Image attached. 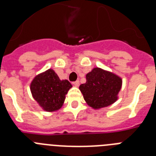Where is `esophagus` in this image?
<instances>
[{"mask_svg": "<svg viewBox=\"0 0 156 156\" xmlns=\"http://www.w3.org/2000/svg\"><path fill=\"white\" fill-rule=\"evenodd\" d=\"M73 85L75 87H79L80 86V82H79V80H76V81H75V82H73Z\"/></svg>", "mask_w": 156, "mask_h": 156, "instance_id": "esophagus-1", "label": "esophagus"}]
</instances>
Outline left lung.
I'll list each match as a JSON object with an SVG mask.
<instances>
[{"label":"left lung","mask_w":156,"mask_h":156,"mask_svg":"<svg viewBox=\"0 0 156 156\" xmlns=\"http://www.w3.org/2000/svg\"><path fill=\"white\" fill-rule=\"evenodd\" d=\"M87 82L80 86L87 104L94 109L113 104L118 99L122 79L111 72L94 68L86 75Z\"/></svg>","instance_id":"8db88e82"}]
</instances>
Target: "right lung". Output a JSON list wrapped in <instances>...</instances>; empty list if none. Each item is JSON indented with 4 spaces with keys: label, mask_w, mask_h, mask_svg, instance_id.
<instances>
[{
    "label": "right lung",
    "mask_w": 156,
    "mask_h": 156,
    "mask_svg": "<svg viewBox=\"0 0 156 156\" xmlns=\"http://www.w3.org/2000/svg\"><path fill=\"white\" fill-rule=\"evenodd\" d=\"M71 87L72 84L67 80H61L51 69L36 76L30 84L33 97L46 112L61 108L66 94Z\"/></svg>",
    "instance_id": "1"
}]
</instances>
